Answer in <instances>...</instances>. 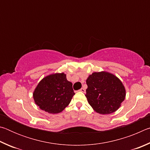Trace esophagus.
Returning a JSON list of instances; mask_svg holds the SVG:
<instances>
[{
    "label": "esophagus",
    "instance_id": "esophagus-1",
    "mask_svg": "<svg viewBox=\"0 0 150 150\" xmlns=\"http://www.w3.org/2000/svg\"><path fill=\"white\" fill-rule=\"evenodd\" d=\"M79 91H81V92H83V93H85V89L84 88H81V89L79 90Z\"/></svg>",
    "mask_w": 150,
    "mask_h": 150
}]
</instances>
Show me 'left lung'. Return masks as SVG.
<instances>
[{
	"instance_id": "left-lung-1",
	"label": "left lung",
	"mask_w": 150,
	"mask_h": 150,
	"mask_svg": "<svg viewBox=\"0 0 150 150\" xmlns=\"http://www.w3.org/2000/svg\"><path fill=\"white\" fill-rule=\"evenodd\" d=\"M85 96L96 112L108 115L117 110L124 100L126 90L122 83L112 73L101 71L90 75L86 81Z\"/></svg>"
}]
</instances>
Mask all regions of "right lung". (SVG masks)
<instances>
[{
	"label": "right lung",
	"mask_w": 150,
	"mask_h": 150,
	"mask_svg": "<svg viewBox=\"0 0 150 150\" xmlns=\"http://www.w3.org/2000/svg\"><path fill=\"white\" fill-rule=\"evenodd\" d=\"M72 85L65 73L47 75L35 88L33 93L34 102L48 113H59L69 105L75 95Z\"/></svg>",
	"instance_id": "add662e5"
}]
</instances>
